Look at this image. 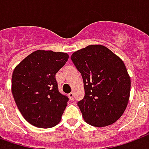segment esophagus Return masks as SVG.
Masks as SVG:
<instances>
[{
    "label": "esophagus",
    "instance_id": "esophagus-1",
    "mask_svg": "<svg viewBox=\"0 0 149 149\" xmlns=\"http://www.w3.org/2000/svg\"><path fill=\"white\" fill-rule=\"evenodd\" d=\"M68 97H69V98H70V100H73L74 99V94L71 92V93H70V94H68Z\"/></svg>",
    "mask_w": 149,
    "mask_h": 149
}]
</instances>
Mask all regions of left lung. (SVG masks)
<instances>
[{"label":"left lung","instance_id":"obj_1","mask_svg":"<svg viewBox=\"0 0 149 149\" xmlns=\"http://www.w3.org/2000/svg\"><path fill=\"white\" fill-rule=\"evenodd\" d=\"M81 73L85 97L78 106L86 123L105 127L122 116L130 100L131 79L121 58L101 44L89 45L71 55Z\"/></svg>","mask_w":149,"mask_h":149}]
</instances>
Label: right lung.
<instances>
[{
	"label": "right lung",
	"instance_id": "obj_1",
	"mask_svg": "<svg viewBox=\"0 0 149 149\" xmlns=\"http://www.w3.org/2000/svg\"><path fill=\"white\" fill-rule=\"evenodd\" d=\"M68 58L65 52L37 50L15 67L12 93L20 113L32 125L48 129L60 122L68 97L59 93L55 74Z\"/></svg>",
	"mask_w": 149,
	"mask_h": 149
}]
</instances>
